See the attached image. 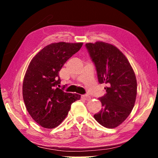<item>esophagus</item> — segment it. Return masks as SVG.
<instances>
[{
  "mask_svg": "<svg viewBox=\"0 0 158 158\" xmlns=\"http://www.w3.org/2000/svg\"><path fill=\"white\" fill-rule=\"evenodd\" d=\"M81 98L86 101H89L90 100V96L88 95H81Z\"/></svg>",
  "mask_w": 158,
  "mask_h": 158,
  "instance_id": "1",
  "label": "esophagus"
}]
</instances>
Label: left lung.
Instances as JSON below:
<instances>
[{
    "instance_id": "1",
    "label": "left lung",
    "mask_w": 158,
    "mask_h": 158,
    "mask_svg": "<svg viewBox=\"0 0 158 158\" xmlns=\"http://www.w3.org/2000/svg\"><path fill=\"white\" fill-rule=\"evenodd\" d=\"M95 63L98 81L106 84V94L99 100L101 110L95 119L106 128L121 125L130 114L137 97L135 74L125 56L117 47L103 42L85 44Z\"/></svg>"
}]
</instances>
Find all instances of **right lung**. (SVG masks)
I'll use <instances>...</instances> for the list:
<instances>
[{
	"label": "right lung",
	"mask_w": 158,
	"mask_h": 158,
	"mask_svg": "<svg viewBox=\"0 0 158 158\" xmlns=\"http://www.w3.org/2000/svg\"><path fill=\"white\" fill-rule=\"evenodd\" d=\"M82 42H57L44 47L31 60L23 82L26 109L40 125L53 129L65 118L81 95L64 92L58 74L64 64L82 47Z\"/></svg>",
	"instance_id": "add662e5"
}]
</instances>
